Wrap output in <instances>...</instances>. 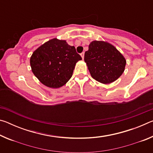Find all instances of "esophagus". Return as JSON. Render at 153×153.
<instances>
[{"label":"esophagus","mask_w":153,"mask_h":153,"mask_svg":"<svg viewBox=\"0 0 153 153\" xmlns=\"http://www.w3.org/2000/svg\"><path fill=\"white\" fill-rule=\"evenodd\" d=\"M81 56H82V59H84V52H82V53H81Z\"/></svg>","instance_id":"obj_1"}]
</instances>
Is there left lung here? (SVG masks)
Instances as JSON below:
<instances>
[{"label": "left lung", "instance_id": "1", "mask_svg": "<svg viewBox=\"0 0 153 153\" xmlns=\"http://www.w3.org/2000/svg\"><path fill=\"white\" fill-rule=\"evenodd\" d=\"M84 61L91 76L102 84L115 81L123 73L126 61L115 46L103 41H93L85 52Z\"/></svg>", "mask_w": 153, "mask_h": 153}]
</instances>
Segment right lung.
I'll return each mask as SVG.
<instances>
[{
	"label": "right lung",
	"mask_w": 153,
	"mask_h": 153,
	"mask_svg": "<svg viewBox=\"0 0 153 153\" xmlns=\"http://www.w3.org/2000/svg\"><path fill=\"white\" fill-rule=\"evenodd\" d=\"M82 57L65 40L54 38L40 46L30 58L32 71L40 82L53 88L63 86Z\"/></svg>",
	"instance_id": "right-lung-1"
}]
</instances>
